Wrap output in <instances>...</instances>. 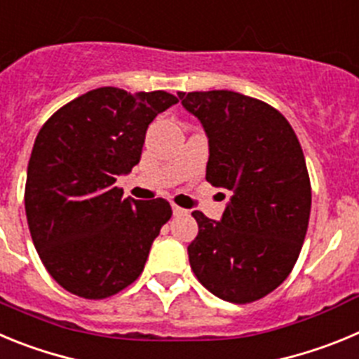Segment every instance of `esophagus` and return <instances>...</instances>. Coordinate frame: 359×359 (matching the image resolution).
Here are the masks:
<instances>
[{"instance_id":"esophagus-1","label":"esophagus","mask_w":359,"mask_h":359,"mask_svg":"<svg viewBox=\"0 0 359 359\" xmlns=\"http://www.w3.org/2000/svg\"><path fill=\"white\" fill-rule=\"evenodd\" d=\"M172 211H173V215H175V216H184V215H187V209L179 208V205H175V203H173V205H172Z\"/></svg>"}]
</instances>
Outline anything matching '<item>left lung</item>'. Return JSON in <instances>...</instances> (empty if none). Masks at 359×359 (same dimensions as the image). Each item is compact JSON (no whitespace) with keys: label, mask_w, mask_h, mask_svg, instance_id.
I'll use <instances>...</instances> for the list:
<instances>
[{"label":"left lung","mask_w":359,"mask_h":359,"mask_svg":"<svg viewBox=\"0 0 359 359\" xmlns=\"http://www.w3.org/2000/svg\"><path fill=\"white\" fill-rule=\"evenodd\" d=\"M209 141L205 179L231 193L222 219L193 211L187 247L196 279L219 299L247 304L292 272L308 231L311 184L288 119L234 91L180 93Z\"/></svg>","instance_id":"8db88e82"}]
</instances>
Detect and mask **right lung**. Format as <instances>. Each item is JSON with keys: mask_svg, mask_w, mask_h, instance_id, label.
<instances>
[{"mask_svg": "<svg viewBox=\"0 0 359 359\" xmlns=\"http://www.w3.org/2000/svg\"><path fill=\"white\" fill-rule=\"evenodd\" d=\"M177 102L166 91L98 87L39 130L25 209L39 257L67 292L105 299L143 272L172 208L164 198H123L114 182L140 163L148 125Z\"/></svg>", "mask_w": 359, "mask_h": 359, "instance_id": "1", "label": "right lung"}]
</instances>
